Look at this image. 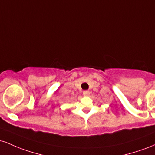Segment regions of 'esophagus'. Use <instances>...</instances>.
I'll return each instance as SVG.
<instances>
[{
	"mask_svg": "<svg viewBox=\"0 0 155 155\" xmlns=\"http://www.w3.org/2000/svg\"><path fill=\"white\" fill-rule=\"evenodd\" d=\"M90 94V91H88V90H84L83 91V95H89Z\"/></svg>",
	"mask_w": 155,
	"mask_h": 155,
	"instance_id": "34e87169",
	"label": "esophagus"
}]
</instances>
